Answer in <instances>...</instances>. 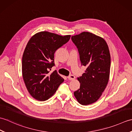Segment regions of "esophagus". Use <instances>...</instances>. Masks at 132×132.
Returning a JSON list of instances; mask_svg holds the SVG:
<instances>
[{
	"instance_id": "34e87169",
	"label": "esophagus",
	"mask_w": 132,
	"mask_h": 132,
	"mask_svg": "<svg viewBox=\"0 0 132 132\" xmlns=\"http://www.w3.org/2000/svg\"><path fill=\"white\" fill-rule=\"evenodd\" d=\"M68 79H69V80H74V79H75V77L74 75H70V76H69V77H68Z\"/></svg>"
}]
</instances>
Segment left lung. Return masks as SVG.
<instances>
[{"label":"left lung","instance_id":"1","mask_svg":"<svg viewBox=\"0 0 132 132\" xmlns=\"http://www.w3.org/2000/svg\"><path fill=\"white\" fill-rule=\"evenodd\" d=\"M82 65L87 69L78 78L80 88L74 92L79 103L87 105L96 102L108 85L111 68V55L106 42L93 33L83 32L72 36Z\"/></svg>","mask_w":132,"mask_h":132}]
</instances>
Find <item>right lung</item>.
Instances as JSON below:
<instances>
[{
  "instance_id": "right-lung-1",
  "label": "right lung",
  "mask_w": 132,
  "mask_h": 132,
  "mask_svg": "<svg viewBox=\"0 0 132 132\" xmlns=\"http://www.w3.org/2000/svg\"><path fill=\"white\" fill-rule=\"evenodd\" d=\"M70 37L43 31L36 33L28 42L22 58V75L28 91L34 99H49L64 81L57 71L50 73L49 69L54 65L55 52Z\"/></svg>"
}]
</instances>
